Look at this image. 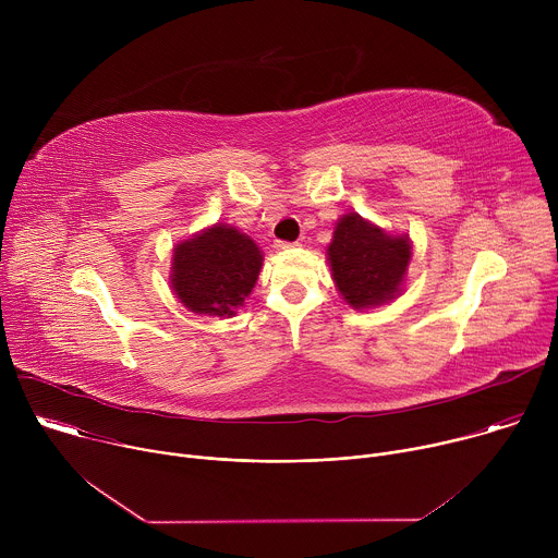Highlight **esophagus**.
I'll return each instance as SVG.
<instances>
[{
	"label": "esophagus",
	"mask_w": 558,
	"mask_h": 558,
	"mask_svg": "<svg viewBox=\"0 0 558 558\" xmlns=\"http://www.w3.org/2000/svg\"><path fill=\"white\" fill-rule=\"evenodd\" d=\"M291 247H298V243H284V241H276V250L284 252V250H291Z\"/></svg>",
	"instance_id": "1"
}]
</instances>
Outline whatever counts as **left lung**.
<instances>
[{"mask_svg":"<svg viewBox=\"0 0 558 558\" xmlns=\"http://www.w3.org/2000/svg\"><path fill=\"white\" fill-rule=\"evenodd\" d=\"M411 258L409 233H390L355 211L336 220L327 247L336 289L355 311L375 308L402 295Z\"/></svg>","mask_w":558,"mask_h":558,"instance_id":"8db88e82","label":"left lung"}]
</instances>
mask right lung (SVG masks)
<instances>
[{
    "instance_id": "right-lung-1",
    "label": "right lung",
    "mask_w": 558,
    "mask_h": 558,
    "mask_svg": "<svg viewBox=\"0 0 558 558\" xmlns=\"http://www.w3.org/2000/svg\"><path fill=\"white\" fill-rule=\"evenodd\" d=\"M263 260L252 235L216 222L177 243L170 287L192 313L231 317L252 295Z\"/></svg>"
}]
</instances>
